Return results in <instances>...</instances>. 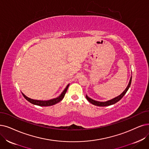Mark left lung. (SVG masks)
I'll use <instances>...</instances> for the list:
<instances>
[{"mask_svg": "<svg viewBox=\"0 0 149 149\" xmlns=\"http://www.w3.org/2000/svg\"><path fill=\"white\" fill-rule=\"evenodd\" d=\"M132 77H131L128 86L125 88V90L120 95H118V97H116L114 98H113L112 100L107 101V102H98V101H95V100H93V99H92L91 98H89L87 96V95H86V97L87 100L89 102H90L91 103H92V104L95 105V106H110V105H112V104H114L116 103L117 102H118L119 100H120L122 98V97L124 96L125 94L127 93V92L128 90V88L130 87L131 83H132Z\"/></svg>", "mask_w": 149, "mask_h": 149, "instance_id": "obj_1", "label": "left lung"}]
</instances>
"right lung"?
I'll return each instance as SVG.
<instances>
[{"instance_id": "1", "label": "right lung", "mask_w": 149, "mask_h": 149, "mask_svg": "<svg viewBox=\"0 0 149 149\" xmlns=\"http://www.w3.org/2000/svg\"><path fill=\"white\" fill-rule=\"evenodd\" d=\"M70 84H68L67 86L64 89V91L62 92V93L60 95V96H58V97L56 98H53L49 100H47V101H43V100H33L30 98L27 97H26V95L24 94L23 93H22V95L24 96L29 102H30L31 103L35 104V105H38V106H52V105H54L58 102H60L61 101L63 98L65 93H66L67 89L68 88Z\"/></svg>"}]
</instances>
